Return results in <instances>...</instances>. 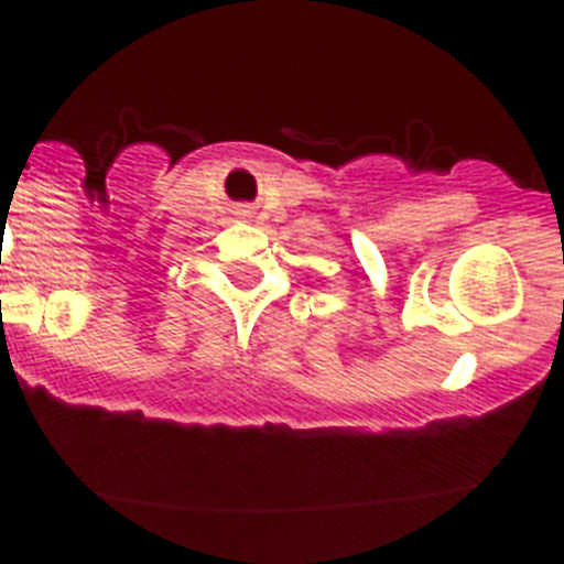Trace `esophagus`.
Masks as SVG:
<instances>
[{
    "label": "esophagus",
    "instance_id": "esophagus-1",
    "mask_svg": "<svg viewBox=\"0 0 564 564\" xmlns=\"http://www.w3.org/2000/svg\"><path fill=\"white\" fill-rule=\"evenodd\" d=\"M237 214H242V217H246V214H248V212H246V208H239V212H237Z\"/></svg>",
    "mask_w": 564,
    "mask_h": 564
}]
</instances>
